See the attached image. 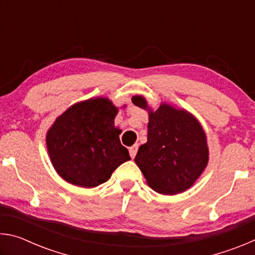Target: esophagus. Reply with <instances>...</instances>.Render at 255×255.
<instances>
[{
  "instance_id": "34e87169",
  "label": "esophagus",
  "mask_w": 255,
  "mask_h": 255,
  "mask_svg": "<svg viewBox=\"0 0 255 255\" xmlns=\"http://www.w3.org/2000/svg\"><path fill=\"white\" fill-rule=\"evenodd\" d=\"M137 148H138V146L137 145H133V146H131V147H129V155H130V157L131 158H133L136 156V153H137Z\"/></svg>"
}]
</instances>
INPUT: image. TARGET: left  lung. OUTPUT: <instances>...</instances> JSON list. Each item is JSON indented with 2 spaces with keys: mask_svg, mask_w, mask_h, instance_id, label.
<instances>
[{
  "mask_svg": "<svg viewBox=\"0 0 255 255\" xmlns=\"http://www.w3.org/2000/svg\"><path fill=\"white\" fill-rule=\"evenodd\" d=\"M135 106L148 112L147 141L138 148L135 163L148 187L161 195L187 191L207 167L209 148L201 124L191 112L161 102L156 109L143 96Z\"/></svg>",
  "mask_w": 255,
  "mask_h": 255,
  "instance_id": "obj_1",
  "label": "left lung"
}]
</instances>
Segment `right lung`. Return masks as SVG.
Returning <instances> with one entry per match:
<instances>
[{
  "label": "right lung",
  "instance_id": "1",
  "mask_svg": "<svg viewBox=\"0 0 255 255\" xmlns=\"http://www.w3.org/2000/svg\"><path fill=\"white\" fill-rule=\"evenodd\" d=\"M118 111L110 99L97 97L74 103L56 118L46 145L60 178L76 187L96 188L130 159L120 144L122 130L115 126Z\"/></svg>",
  "mask_w": 255,
  "mask_h": 255
}]
</instances>
